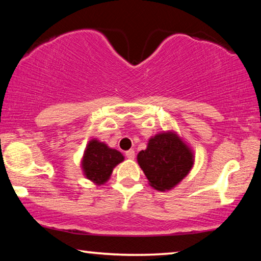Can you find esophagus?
I'll use <instances>...</instances> for the list:
<instances>
[{
	"mask_svg": "<svg viewBox=\"0 0 261 261\" xmlns=\"http://www.w3.org/2000/svg\"><path fill=\"white\" fill-rule=\"evenodd\" d=\"M125 156H126L127 159H130V160H134L135 156H136L134 149H129V151H126V152H125Z\"/></svg>",
	"mask_w": 261,
	"mask_h": 261,
	"instance_id": "34e87169",
	"label": "esophagus"
}]
</instances>
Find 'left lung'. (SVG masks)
I'll return each instance as SVG.
<instances>
[{
	"label": "left lung",
	"mask_w": 261,
	"mask_h": 261,
	"mask_svg": "<svg viewBox=\"0 0 261 261\" xmlns=\"http://www.w3.org/2000/svg\"><path fill=\"white\" fill-rule=\"evenodd\" d=\"M148 184L158 191H170L187 177L194 165V152L178 132L167 130L148 139L137 155Z\"/></svg>",
	"instance_id": "left-lung-1"
}]
</instances>
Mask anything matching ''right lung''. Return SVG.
Listing matches in <instances>:
<instances>
[{
    "mask_svg": "<svg viewBox=\"0 0 261 261\" xmlns=\"http://www.w3.org/2000/svg\"><path fill=\"white\" fill-rule=\"evenodd\" d=\"M124 161L123 154L103 141L92 138L86 145L81 160L83 175L95 185L108 182L114 168Z\"/></svg>",
    "mask_w": 261,
    "mask_h": 261,
    "instance_id": "add662e5",
    "label": "right lung"
}]
</instances>
